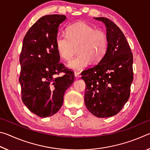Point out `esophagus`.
I'll list each match as a JSON object with an SVG mask.
<instances>
[{"label": "esophagus", "mask_w": 150, "mask_h": 150, "mask_svg": "<svg viewBox=\"0 0 150 150\" xmlns=\"http://www.w3.org/2000/svg\"><path fill=\"white\" fill-rule=\"evenodd\" d=\"M74 75H75V77H77V78H79L80 77V73L77 71H74Z\"/></svg>", "instance_id": "obj_1"}]
</instances>
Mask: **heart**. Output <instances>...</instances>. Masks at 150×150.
Wrapping results in <instances>:
<instances>
[{"label": "heart", "mask_w": 150, "mask_h": 150, "mask_svg": "<svg viewBox=\"0 0 150 150\" xmlns=\"http://www.w3.org/2000/svg\"><path fill=\"white\" fill-rule=\"evenodd\" d=\"M55 47L63 59L69 61L77 47L79 55L68 63L75 70H83L90 64L98 63L106 54L108 37L101 30L85 22H77L67 28L66 34H58L55 37Z\"/></svg>", "instance_id": "heart-1"}]
</instances>
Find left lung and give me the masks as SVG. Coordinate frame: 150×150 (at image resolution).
Returning a JSON list of instances; mask_svg holds the SVG:
<instances>
[{"label": "left lung", "instance_id": "1", "mask_svg": "<svg viewBox=\"0 0 150 150\" xmlns=\"http://www.w3.org/2000/svg\"><path fill=\"white\" fill-rule=\"evenodd\" d=\"M106 26L108 48L98 63L81 73L86 84L85 103L99 118L118 114L128 101L133 81V54L125 35L110 20L95 18Z\"/></svg>", "mask_w": 150, "mask_h": 150}]
</instances>
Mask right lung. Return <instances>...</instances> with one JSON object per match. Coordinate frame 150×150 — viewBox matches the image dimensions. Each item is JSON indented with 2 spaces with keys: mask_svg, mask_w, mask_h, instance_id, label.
<instances>
[{
  "mask_svg": "<svg viewBox=\"0 0 150 150\" xmlns=\"http://www.w3.org/2000/svg\"><path fill=\"white\" fill-rule=\"evenodd\" d=\"M65 15L42 16L25 35L20 55L19 82L22 100L37 116L49 117L62 107L65 91L74 81V72L59 62L55 37ZM63 72L64 75H58Z\"/></svg>",
  "mask_w": 150,
  "mask_h": 150,
  "instance_id": "1",
  "label": "right lung"
}]
</instances>
